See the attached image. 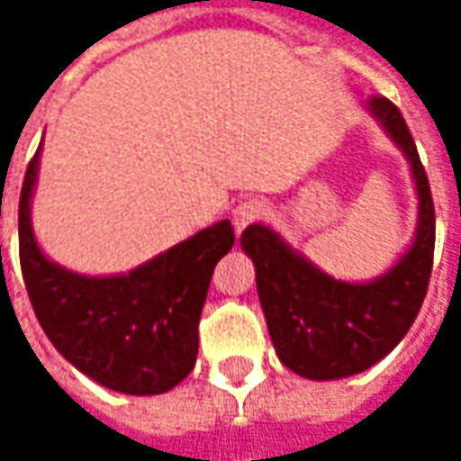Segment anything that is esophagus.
Returning a JSON list of instances; mask_svg holds the SVG:
<instances>
[{"label": "esophagus", "mask_w": 461, "mask_h": 461, "mask_svg": "<svg viewBox=\"0 0 461 461\" xmlns=\"http://www.w3.org/2000/svg\"><path fill=\"white\" fill-rule=\"evenodd\" d=\"M267 212H269V207H267L264 200H258V197L240 200V203L233 207V225H236V230H243L246 225H251V222H258L261 218H267Z\"/></svg>", "instance_id": "obj_1"}]
</instances>
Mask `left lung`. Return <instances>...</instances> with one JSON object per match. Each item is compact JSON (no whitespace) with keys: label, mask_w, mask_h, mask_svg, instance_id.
<instances>
[{"label":"left lung","mask_w":461,"mask_h":461,"mask_svg":"<svg viewBox=\"0 0 461 461\" xmlns=\"http://www.w3.org/2000/svg\"><path fill=\"white\" fill-rule=\"evenodd\" d=\"M369 110L408 156L418 189L416 240L387 275L348 285L315 269L264 225H249L240 236L257 267L258 300L276 357L308 380L359 375L387 357L413 326L431 279L436 215L426 168L398 107L387 97H372Z\"/></svg>","instance_id":"1"}]
</instances>
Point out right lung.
Listing matches in <instances>:
<instances>
[{
	"mask_svg": "<svg viewBox=\"0 0 461 461\" xmlns=\"http://www.w3.org/2000/svg\"><path fill=\"white\" fill-rule=\"evenodd\" d=\"M38 156L20 192V267L27 297L50 344L99 384L128 395L176 387L197 362L200 315L212 269L233 249L221 221L120 276H81L50 264L30 228Z\"/></svg>",
	"mask_w": 461,
	"mask_h": 461,
	"instance_id": "1",
	"label": "right lung"
}]
</instances>
